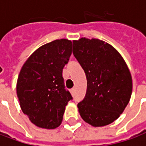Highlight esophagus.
I'll use <instances>...</instances> for the list:
<instances>
[{
	"instance_id": "34e87169",
	"label": "esophagus",
	"mask_w": 146,
	"mask_h": 146,
	"mask_svg": "<svg viewBox=\"0 0 146 146\" xmlns=\"http://www.w3.org/2000/svg\"><path fill=\"white\" fill-rule=\"evenodd\" d=\"M70 92H71V93H72L73 95H74V92H75V89H74V88L71 89V90H70Z\"/></svg>"
}]
</instances>
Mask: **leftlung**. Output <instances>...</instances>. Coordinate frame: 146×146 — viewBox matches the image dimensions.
<instances>
[{
    "label": "left lung",
    "mask_w": 146,
    "mask_h": 146,
    "mask_svg": "<svg viewBox=\"0 0 146 146\" xmlns=\"http://www.w3.org/2000/svg\"><path fill=\"white\" fill-rule=\"evenodd\" d=\"M73 53L87 77V92L77 104L85 122L102 127L116 120L128 104L132 78L128 67L113 46L98 39L74 40Z\"/></svg>",
    "instance_id": "obj_1"
}]
</instances>
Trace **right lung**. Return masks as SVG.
I'll return each instance as SVG.
<instances>
[{"label": "right lung", "mask_w": 146, "mask_h": 146, "mask_svg": "<svg viewBox=\"0 0 146 146\" xmlns=\"http://www.w3.org/2000/svg\"><path fill=\"white\" fill-rule=\"evenodd\" d=\"M72 45L66 39L43 45L21 69L16 86L19 104L24 114L39 127H58L66 106L73 99L62 77V70L72 54Z\"/></svg>", "instance_id": "add662e5"}]
</instances>
